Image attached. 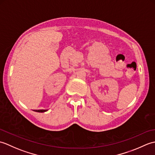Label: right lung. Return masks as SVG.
<instances>
[{
	"label": "right lung",
	"mask_w": 155,
	"mask_h": 155,
	"mask_svg": "<svg viewBox=\"0 0 155 155\" xmlns=\"http://www.w3.org/2000/svg\"><path fill=\"white\" fill-rule=\"evenodd\" d=\"M35 111H36V112H39V113H42V112H45V111H47L46 110H35Z\"/></svg>",
	"instance_id": "right-lung-1"
}]
</instances>
